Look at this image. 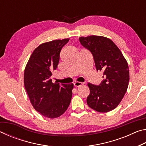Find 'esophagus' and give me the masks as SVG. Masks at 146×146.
Wrapping results in <instances>:
<instances>
[{"label": "esophagus", "instance_id": "obj_1", "mask_svg": "<svg viewBox=\"0 0 146 146\" xmlns=\"http://www.w3.org/2000/svg\"><path fill=\"white\" fill-rule=\"evenodd\" d=\"M82 85H83V83L80 82H76L74 83V86H75V87H79V86H82Z\"/></svg>", "mask_w": 146, "mask_h": 146}]
</instances>
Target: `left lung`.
Returning a JSON list of instances; mask_svg holds the SVG:
<instances>
[{
  "label": "left lung",
  "instance_id": "8db88e82",
  "mask_svg": "<svg viewBox=\"0 0 146 146\" xmlns=\"http://www.w3.org/2000/svg\"><path fill=\"white\" fill-rule=\"evenodd\" d=\"M80 44L93 56L96 69L103 72L99 86L88 83L90 93L87 104L93 110L107 113L119 104L126 93L129 80L127 60L119 48L110 38L91 35L79 38Z\"/></svg>",
  "mask_w": 146,
  "mask_h": 146
}]
</instances>
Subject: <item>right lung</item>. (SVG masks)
Masks as SVG:
<instances>
[{
    "label": "right lung",
    "mask_w": 146,
    "mask_h": 146,
    "mask_svg": "<svg viewBox=\"0 0 146 146\" xmlns=\"http://www.w3.org/2000/svg\"><path fill=\"white\" fill-rule=\"evenodd\" d=\"M70 38L39 45L33 51L24 73V84L35 110L48 118L60 117L67 110L73 84L52 82L51 75L58 64L62 47Z\"/></svg>",
    "instance_id": "right-lung-1"
}]
</instances>
